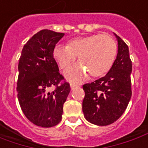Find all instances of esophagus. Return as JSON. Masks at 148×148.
<instances>
[{
  "label": "esophagus",
  "instance_id": "34e87169",
  "mask_svg": "<svg viewBox=\"0 0 148 148\" xmlns=\"http://www.w3.org/2000/svg\"><path fill=\"white\" fill-rule=\"evenodd\" d=\"M78 87V85L77 84H74V83H70V88H71V90H74L75 87Z\"/></svg>",
  "mask_w": 148,
  "mask_h": 148
}]
</instances>
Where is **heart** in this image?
Wrapping results in <instances>:
<instances>
[{
	"instance_id": "1",
	"label": "heart",
	"mask_w": 148,
	"mask_h": 148,
	"mask_svg": "<svg viewBox=\"0 0 148 148\" xmlns=\"http://www.w3.org/2000/svg\"><path fill=\"white\" fill-rule=\"evenodd\" d=\"M117 48L114 40L108 35H92L70 40L67 46L57 45L53 55L61 69L66 70L77 58L80 63L66 70V78L78 82L90 74L98 78L111 69L115 61Z\"/></svg>"
}]
</instances>
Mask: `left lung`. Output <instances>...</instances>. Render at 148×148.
Wrapping results in <instances>:
<instances>
[{"mask_svg":"<svg viewBox=\"0 0 148 148\" xmlns=\"http://www.w3.org/2000/svg\"><path fill=\"white\" fill-rule=\"evenodd\" d=\"M117 55L104 77L83 85L82 100L84 117L96 125H108L116 121L127 107L131 97L132 62L129 48L115 33Z\"/></svg>","mask_w":148,"mask_h":148,"instance_id":"8db88e82","label":"left lung"}]
</instances>
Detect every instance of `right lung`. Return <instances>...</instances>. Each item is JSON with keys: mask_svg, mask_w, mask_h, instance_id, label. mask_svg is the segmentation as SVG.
Listing matches in <instances>:
<instances>
[{"mask_svg": "<svg viewBox=\"0 0 148 148\" xmlns=\"http://www.w3.org/2000/svg\"><path fill=\"white\" fill-rule=\"evenodd\" d=\"M64 35L47 29L40 31L24 45L19 59V104L28 120L41 127H53L61 121L63 104L70 91L68 82L61 83L64 78L53 55Z\"/></svg>", "mask_w": 148, "mask_h": 148, "instance_id": "right-lung-1", "label": "right lung"}]
</instances>
